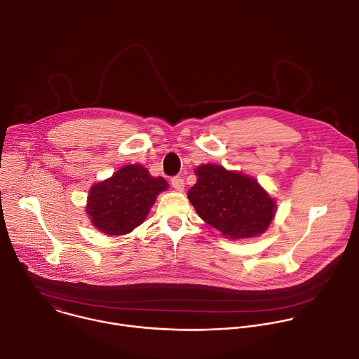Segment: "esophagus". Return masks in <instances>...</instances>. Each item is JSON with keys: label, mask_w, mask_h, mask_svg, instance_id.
<instances>
[{"label": "esophagus", "mask_w": 359, "mask_h": 359, "mask_svg": "<svg viewBox=\"0 0 359 359\" xmlns=\"http://www.w3.org/2000/svg\"><path fill=\"white\" fill-rule=\"evenodd\" d=\"M170 184H172V187H173L175 190H177V191H183V190H184V180H183L182 177H179V176L172 177V179H170Z\"/></svg>", "instance_id": "obj_1"}]
</instances>
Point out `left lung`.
<instances>
[{
	"mask_svg": "<svg viewBox=\"0 0 359 359\" xmlns=\"http://www.w3.org/2000/svg\"><path fill=\"white\" fill-rule=\"evenodd\" d=\"M196 175L187 197L208 225L232 239L252 238L269 228L276 203L255 179L218 165L198 166Z\"/></svg>",
	"mask_w": 359,
	"mask_h": 359,
	"instance_id": "left-lung-1",
	"label": "left lung"
}]
</instances>
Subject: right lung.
<instances>
[{
    "label": "right lung",
    "mask_w": 359,
    "mask_h": 359,
    "mask_svg": "<svg viewBox=\"0 0 359 359\" xmlns=\"http://www.w3.org/2000/svg\"><path fill=\"white\" fill-rule=\"evenodd\" d=\"M166 187L163 177L151 176L141 165H128L90 189L86 212L100 232L126 235L142 224Z\"/></svg>",
    "instance_id": "add662e5"
}]
</instances>
